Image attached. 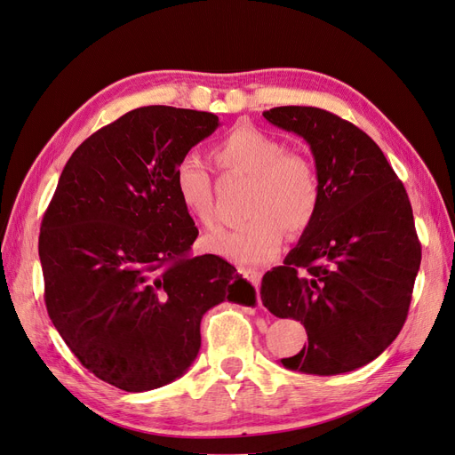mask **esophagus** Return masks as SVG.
Here are the masks:
<instances>
[{"mask_svg":"<svg viewBox=\"0 0 455 455\" xmlns=\"http://www.w3.org/2000/svg\"><path fill=\"white\" fill-rule=\"evenodd\" d=\"M240 274L253 284L255 289H259L260 287V279H262V272H259V270H247V267H243V270H240Z\"/></svg>","mask_w":455,"mask_h":455,"instance_id":"obj_1","label":"esophagus"}]
</instances>
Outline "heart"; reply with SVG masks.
<instances>
[{"label": "heart", "mask_w": 455, "mask_h": 455, "mask_svg": "<svg viewBox=\"0 0 455 455\" xmlns=\"http://www.w3.org/2000/svg\"><path fill=\"white\" fill-rule=\"evenodd\" d=\"M215 163L228 172L251 176L245 221L204 238L213 255L238 266H259L277 257L287 228L304 232L321 206V180L313 161L298 151H284L283 142L253 125H238L213 148ZM172 189L202 227H212L213 185L206 166L185 156L174 168Z\"/></svg>", "instance_id": "b5f03b06"}]
</instances>
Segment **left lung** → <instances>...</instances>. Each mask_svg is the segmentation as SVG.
Instances as JSON below:
<instances>
[{
  "label": "left lung",
  "mask_w": 455,
  "mask_h": 455,
  "mask_svg": "<svg viewBox=\"0 0 455 455\" xmlns=\"http://www.w3.org/2000/svg\"><path fill=\"white\" fill-rule=\"evenodd\" d=\"M267 122L309 144L321 206L260 298L306 326L307 345L281 363L339 375L375 360L407 321L422 245L405 188L371 137L315 107H277Z\"/></svg>",
  "instance_id": "obj_1"
}]
</instances>
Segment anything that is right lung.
<instances>
[{
	"instance_id": "add662e5",
	"label": "right lung",
	"mask_w": 455,
	"mask_h": 455,
	"mask_svg": "<svg viewBox=\"0 0 455 455\" xmlns=\"http://www.w3.org/2000/svg\"><path fill=\"white\" fill-rule=\"evenodd\" d=\"M219 127L212 112L142 107L84 140L44 212L39 257L50 321L80 363L125 392L181 377L200 321L255 289L215 255L191 257L198 228L174 168Z\"/></svg>"
}]
</instances>
